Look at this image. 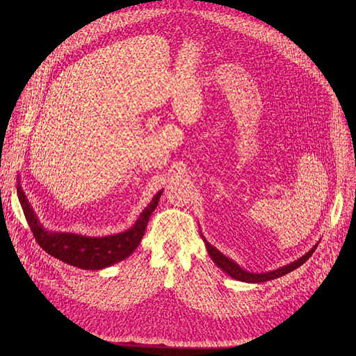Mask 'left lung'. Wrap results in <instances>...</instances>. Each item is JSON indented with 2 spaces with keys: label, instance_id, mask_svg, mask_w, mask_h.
<instances>
[{
  "label": "left lung",
  "instance_id": "8db88e82",
  "mask_svg": "<svg viewBox=\"0 0 356 356\" xmlns=\"http://www.w3.org/2000/svg\"><path fill=\"white\" fill-rule=\"evenodd\" d=\"M202 238H203V236H202ZM203 241H204V244H207L208 252H209V255H211L213 263H215L220 270L225 271L228 275H231L232 278L239 280V282H245V283H264V282H268V280H274V278H277V277L286 275V274H289L290 271H293V270L300 267L302 264H305L306 261L312 257V254L314 252V250L317 248V245H316V247L312 248L306 255H303L302 258H298L297 261H294V263H291V264H289V266H284V267H282V268L270 271V273L255 274V273L244 271L239 266H236L232 259H229L228 257L220 254L216 248H213L207 239H203Z\"/></svg>",
  "mask_w": 356,
  "mask_h": 356
}]
</instances>
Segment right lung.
<instances>
[{
	"mask_svg": "<svg viewBox=\"0 0 356 356\" xmlns=\"http://www.w3.org/2000/svg\"><path fill=\"white\" fill-rule=\"evenodd\" d=\"M17 195L18 199H20L24 216L37 244L47 254L73 267H79L83 270H99L127 258L140 245L148 219L157 208L161 192H159L154 199L149 202V204L143 211L133 228L128 229L127 232L104 238L47 232L43 229L40 222L37 220L34 211L30 208L20 184H17Z\"/></svg>",
	"mask_w": 356,
	"mask_h": 356,
	"instance_id": "obj_1",
	"label": "right lung"
}]
</instances>
